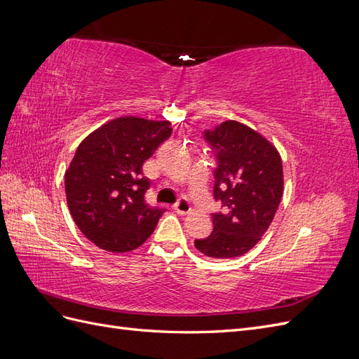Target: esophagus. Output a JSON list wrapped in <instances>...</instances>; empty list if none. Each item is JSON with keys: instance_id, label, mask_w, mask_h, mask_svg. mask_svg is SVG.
<instances>
[{"instance_id": "esophagus-1", "label": "esophagus", "mask_w": 359, "mask_h": 359, "mask_svg": "<svg viewBox=\"0 0 359 359\" xmlns=\"http://www.w3.org/2000/svg\"><path fill=\"white\" fill-rule=\"evenodd\" d=\"M173 210H175V212H178L180 215H186V214H189L191 211V206H190V203H189V201L186 198H181L178 201V203L173 206Z\"/></svg>"}]
</instances>
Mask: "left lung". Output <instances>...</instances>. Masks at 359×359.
Listing matches in <instances>:
<instances>
[{
  "mask_svg": "<svg viewBox=\"0 0 359 359\" xmlns=\"http://www.w3.org/2000/svg\"><path fill=\"white\" fill-rule=\"evenodd\" d=\"M217 156L214 198L224 205L212 214V232L194 240L201 253L214 259L245 255L264 233L283 196V163L274 144L240 121H224L206 132Z\"/></svg>",
  "mask_w": 359,
  "mask_h": 359,
  "instance_id": "obj_1",
  "label": "left lung"
}]
</instances>
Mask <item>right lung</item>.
<instances>
[{"label":"right lung","mask_w":359,"mask_h":359,"mask_svg":"<svg viewBox=\"0 0 359 359\" xmlns=\"http://www.w3.org/2000/svg\"><path fill=\"white\" fill-rule=\"evenodd\" d=\"M170 121L119 116L86 136L66 170V196L81 232L99 248L126 253L142 245L165 210L144 201L142 165L170 136Z\"/></svg>","instance_id":"add662e5"}]
</instances>
